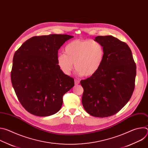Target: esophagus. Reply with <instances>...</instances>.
Wrapping results in <instances>:
<instances>
[{
  "label": "esophagus",
  "instance_id": "esophagus-1",
  "mask_svg": "<svg viewBox=\"0 0 148 148\" xmlns=\"http://www.w3.org/2000/svg\"><path fill=\"white\" fill-rule=\"evenodd\" d=\"M79 82H80V81H79L78 79H75L74 80V83H75V85H78V84H79Z\"/></svg>",
  "mask_w": 148,
  "mask_h": 148
}]
</instances>
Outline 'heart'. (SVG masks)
I'll return each instance as SVG.
<instances>
[{"instance_id": "b5f03b06", "label": "heart", "mask_w": 148, "mask_h": 148, "mask_svg": "<svg viewBox=\"0 0 148 148\" xmlns=\"http://www.w3.org/2000/svg\"><path fill=\"white\" fill-rule=\"evenodd\" d=\"M104 49L95 40L77 39L65 47V54L57 56V64L66 75H70L74 66L78 75L86 77L96 73L104 58Z\"/></svg>"}]
</instances>
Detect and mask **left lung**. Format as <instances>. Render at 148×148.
<instances>
[{
    "mask_svg": "<svg viewBox=\"0 0 148 148\" xmlns=\"http://www.w3.org/2000/svg\"><path fill=\"white\" fill-rule=\"evenodd\" d=\"M104 58L98 71L81 81L83 107L95 117H108L118 112L130 99L134 88L136 64L128 45L112 36H97Z\"/></svg>",
    "mask_w": 148,
    "mask_h": 148,
    "instance_id": "1",
    "label": "left lung"
}]
</instances>
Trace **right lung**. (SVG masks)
Returning a JSON list of instances; mask_svg holds the SVG:
<instances>
[{
	"instance_id": "add662e5",
	"label": "right lung",
	"mask_w": 148,
	"mask_h": 148,
	"mask_svg": "<svg viewBox=\"0 0 148 148\" xmlns=\"http://www.w3.org/2000/svg\"><path fill=\"white\" fill-rule=\"evenodd\" d=\"M67 34L34 36L15 52L11 81L18 101L30 114L47 116L57 113L62 97L74 86L72 77L57 64L58 50L73 38Z\"/></svg>"
}]
</instances>
